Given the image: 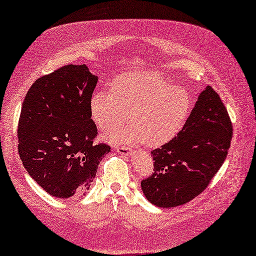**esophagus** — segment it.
Returning a JSON list of instances; mask_svg holds the SVG:
<instances>
[{"mask_svg":"<svg viewBox=\"0 0 256 256\" xmlns=\"http://www.w3.org/2000/svg\"><path fill=\"white\" fill-rule=\"evenodd\" d=\"M116 152H118L122 155H126L129 156L131 154V150L128 147H116Z\"/></svg>","mask_w":256,"mask_h":256,"instance_id":"1","label":"esophagus"}]
</instances>
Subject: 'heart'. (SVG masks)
I'll return each mask as SVG.
<instances>
[{"instance_id": "1", "label": "heart", "mask_w": 256, "mask_h": 256, "mask_svg": "<svg viewBox=\"0 0 256 256\" xmlns=\"http://www.w3.org/2000/svg\"><path fill=\"white\" fill-rule=\"evenodd\" d=\"M110 92H94L90 116L112 144H142L157 148L171 142L184 128L192 100L188 92L149 70L122 74L110 82ZM132 123L116 130L126 119Z\"/></svg>"}]
</instances>
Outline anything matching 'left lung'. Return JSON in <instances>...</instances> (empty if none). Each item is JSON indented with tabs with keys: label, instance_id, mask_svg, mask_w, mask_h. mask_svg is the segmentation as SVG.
I'll use <instances>...</instances> for the list:
<instances>
[{
	"label": "left lung",
	"instance_id": "8db88e82",
	"mask_svg": "<svg viewBox=\"0 0 256 256\" xmlns=\"http://www.w3.org/2000/svg\"><path fill=\"white\" fill-rule=\"evenodd\" d=\"M231 138L226 108L218 92L206 86L178 136L151 152L154 173L140 184L144 197L162 208L192 200L222 166Z\"/></svg>",
	"mask_w": 256,
	"mask_h": 256
}]
</instances>
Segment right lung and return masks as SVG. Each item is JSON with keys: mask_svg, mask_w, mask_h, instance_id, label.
<instances>
[{"mask_svg": "<svg viewBox=\"0 0 256 256\" xmlns=\"http://www.w3.org/2000/svg\"><path fill=\"white\" fill-rule=\"evenodd\" d=\"M98 79L88 66H66L36 80L22 102L20 160L53 197L85 194L102 158L110 152L107 144H92L98 132L88 103Z\"/></svg>", "mask_w": 256, "mask_h": 256, "instance_id": "1", "label": "right lung"}]
</instances>
